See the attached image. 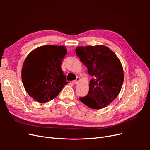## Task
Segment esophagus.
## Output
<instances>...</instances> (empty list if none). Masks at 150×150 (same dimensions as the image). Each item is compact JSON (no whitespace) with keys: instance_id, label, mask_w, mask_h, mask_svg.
Wrapping results in <instances>:
<instances>
[{"instance_id":"esophagus-1","label":"esophagus","mask_w":150,"mask_h":150,"mask_svg":"<svg viewBox=\"0 0 150 150\" xmlns=\"http://www.w3.org/2000/svg\"><path fill=\"white\" fill-rule=\"evenodd\" d=\"M79 80H80V78H79V77H77L76 78V79L74 81V83L75 84H77L78 83V82L79 81Z\"/></svg>"}]
</instances>
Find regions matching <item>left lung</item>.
Here are the masks:
<instances>
[{
	"label": "left lung",
	"mask_w": 150,
	"mask_h": 150,
	"mask_svg": "<svg viewBox=\"0 0 150 150\" xmlns=\"http://www.w3.org/2000/svg\"><path fill=\"white\" fill-rule=\"evenodd\" d=\"M76 54L93 77L88 95L79 99L94 110L106 107L118 96L123 83V68L118 57L103 45L77 47Z\"/></svg>",
	"instance_id": "left-lung-1"
}]
</instances>
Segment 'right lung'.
I'll list each match as a JSON object with an SVG mask.
<instances>
[{"mask_svg": "<svg viewBox=\"0 0 150 150\" xmlns=\"http://www.w3.org/2000/svg\"><path fill=\"white\" fill-rule=\"evenodd\" d=\"M67 53L64 46L46 45L32 51L22 68V81L35 101L46 103L55 98L68 83L61 69Z\"/></svg>", "mask_w": 150, "mask_h": 150, "instance_id": "add662e5", "label": "right lung"}]
</instances>
